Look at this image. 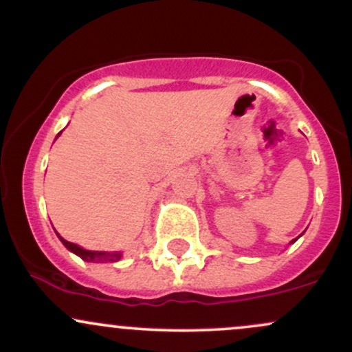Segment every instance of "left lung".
<instances>
[{"mask_svg": "<svg viewBox=\"0 0 352 352\" xmlns=\"http://www.w3.org/2000/svg\"><path fill=\"white\" fill-rule=\"evenodd\" d=\"M293 241H296V240H293Z\"/></svg>", "mask_w": 352, "mask_h": 352, "instance_id": "left-lung-1", "label": "left lung"}]
</instances>
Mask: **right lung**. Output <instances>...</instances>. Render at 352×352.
<instances>
[{
    "label": "right lung",
    "instance_id": "1",
    "mask_svg": "<svg viewBox=\"0 0 352 352\" xmlns=\"http://www.w3.org/2000/svg\"><path fill=\"white\" fill-rule=\"evenodd\" d=\"M58 236H59V240L63 241V245L69 250V252L78 254V256L82 258L84 261H89V263H114V261H119L120 258H122V253L120 252H91V250H84V248H80L79 245L64 240L60 235H58Z\"/></svg>",
    "mask_w": 352,
    "mask_h": 352
}]
</instances>
